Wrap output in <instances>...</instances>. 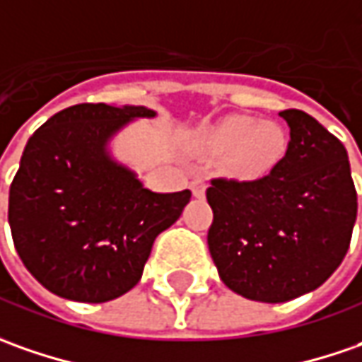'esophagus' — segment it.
<instances>
[{
    "mask_svg": "<svg viewBox=\"0 0 362 362\" xmlns=\"http://www.w3.org/2000/svg\"><path fill=\"white\" fill-rule=\"evenodd\" d=\"M190 188H192V194L196 198H202L206 194V182L200 180V178H198V180H192Z\"/></svg>",
    "mask_w": 362,
    "mask_h": 362,
    "instance_id": "1",
    "label": "esophagus"
}]
</instances>
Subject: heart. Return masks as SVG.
I'll return each mask as SVG.
<instances>
[{
	"label": "heart",
	"mask_w": 362,
	"mask_h": 362,
	"mask_svg": "<svg viewBox=\"0 0 362 362\" xmlns=\"http://www.w3.org/2000/svg\"><path fill=\"white\" fill-rule=\"evenodd\" d=\"M206 152H228V168L238 178H260L279 164L286 150V136L272 122H258L250 116H232L202 138Z\"/></svg>",
	"instance_id": "heart-1"
}]
</instances>
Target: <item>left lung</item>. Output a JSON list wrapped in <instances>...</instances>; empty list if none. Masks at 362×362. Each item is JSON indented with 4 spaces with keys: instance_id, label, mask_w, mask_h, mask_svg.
Wrapping results in <instances>:
<instances>
[{
    "instance_id": "8db88e82",
    "label": "left lung",
    "mask_w": 362,
    "mask_h": 362,
    "mask_svg": "<svg viewBox=\"0 0 362 362\" xmlns=\"http://www.w3.org/2000/svg\"><path fill=\"white\" fill-rule=\"evenodd\" d=\"M286 154L256 180L212 178L208 248L222 282L250 300L286 303L343 262L356 190L343 142L303 110H284Z\"/></svg>"
}]
</instances>
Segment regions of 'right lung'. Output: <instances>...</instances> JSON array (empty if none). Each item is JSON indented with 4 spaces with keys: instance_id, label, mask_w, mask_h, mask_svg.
I'll use <instances>...</instances> for the list:
<instances>
[{
    "instance_id": "obj_1",
    "label": "right lung",
    "mask_w": 362,
    "mask_h": 362,
    "mask_svg": "<svg viewBox=\"0 0 362 362\" xmlns=\"http://www.w3.org/2000/svg\"><path fill=\"white\" fill-rule=\"evenodd\" d=\"M144 106L78 104L25 144L9 186L7 220L23 267L49 293L107 303L134 288L152 244L180 218L190 190L156 194L114 162L107 140Z\"/></svg>"
}]
</instances>
